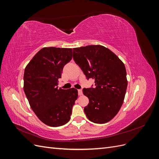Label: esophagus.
Segmentation results:
<instances>
[{
    "instance_id": "esophagus-1",
    "label": "esophagus",
    "mask_w": 159,
    "mask_h": 159,
    "mask_svg": "<svg viewBox=\"0 0 159 159\" xmlns=\"http://www.w3.org/2000/svg\"><path fill=\"white\" fill-rule=\"evenodd\" d=\"M78 94H79V95H82V94H83L82 90H81V89H78Z\"/></svg>"
}]
</instances>
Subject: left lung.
I'll list each match as a JSON object with an SVG mask.
<instances>
[{
    "label": "left lung",
    "instance_id": "1",
    "mask_svg": "<svg viewBox=\"0 0 159 159\" xmlns=\"http://www.w3.org/2000/svg\"><path fill=\"white\" fill-rule=\"evenodd\" d=\"M73 58L86 78L95 80V88L83 89L89 99L84 107L86 116L95 123L109 122L121 109L126 93L127 72L123 62L101 45L75 48Z\"/></svg>",
    "mask_w": 159,
    "mask_h": 159
}]
</instances>
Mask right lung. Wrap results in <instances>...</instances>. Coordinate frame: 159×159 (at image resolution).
Returning <instances> with one entry per match:
<instances>
[{
    "label": "right lung",
    "instance_id": "right-lung-1",
    "mask_svg": "<svg viewBox=\"0 0 159 159\" xmlns=\"http://www.w3.org/2000/svg\"><path fill=\"white\" fill-rule=\"evenodd\" d=\"M72 58L71 48H43L27 64L24 74V91L32 111L50 127L68 123L78 97L75 88H57L64 66Z\"/></svg>",
    "mask_w": 159,
    "mask_h": 159
}]
</instances>
